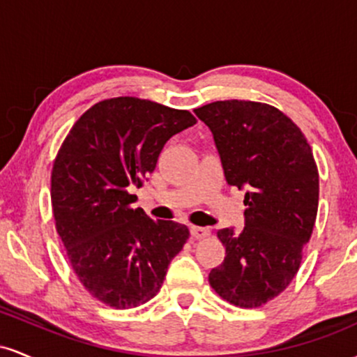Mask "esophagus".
Listing matches in <instances>:
<instances>
[{
    "instance_id": "obj_1",
    "label": "esophagus",
    "mask_w": 357,
    "mask_h": 357,
    "mask_svg": "<svg viewBox=\"0 0 357 357\" xmlns=\"http://www.w3.org/2000/svg\"><path fill=\"white\" fill-rule=\"evenodd\" d=\"M190 231H191L192 238H206V236L210 235V230H208V228H203V227H191Z\"/></svg>"
}]
</instances>
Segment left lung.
Instances as JSON below:
<instances>
[{"instance_id": "obj_1", "label": "left lung", "mask_w": 357, "mask_h": 357, "mask_svg": "<svg viewBox=\"0 0 357 357\" xmlns=\"http://www.w3.org/2000/svg\"><path fill=\"white\" fill-rule=\"evenodd\" d=\"M210 127L225 178L245 191V227L223 228L227 248L210 285L233 305L260 307L296 277L312 235L319 173L312 149L285 114L252 100H218L195 109Z\"/></svg>"}]
</instances>
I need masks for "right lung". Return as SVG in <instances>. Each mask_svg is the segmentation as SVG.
<instances>
[{
  "instance_id": "add662e5",
  "label": "right lung",
  "mask_w": 357,
  "mask_h": 357,
  "mask_svg": "<svg viewBox=\"0 0 357 357\" xmlns=\"http://www.w3.org/2000/svg\"><path fill=\"white\" fill-rule=\"evenodd\" d=\"M188 110L136 97L90 107L73 124L52 171V206L70 265L85 289L116 309L146 304L190 230L134 210L130 195L154 171L162 147L195 126Z\"/></svg>"
}]
</instances>
